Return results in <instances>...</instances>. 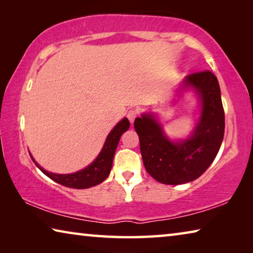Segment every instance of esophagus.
Returning <instances> with one entry per match:
<instances>
[{"label": "esophagus", "instance_id": "obj_1", "mask_svg": "<svg viewBox=\"0 0 253 253\" xmlns=\"http://www.w3.org/2000/svg\"><path fill=\"white\" fill-rule=\"evenodd\" d=\"M138 116V111H137L136 109H129L128 110V113H127V118L129 119V122L130 123H132L135 121V118Z\"/></svg>", "mask_w": 253, "mask_h": 253}]
</instances>
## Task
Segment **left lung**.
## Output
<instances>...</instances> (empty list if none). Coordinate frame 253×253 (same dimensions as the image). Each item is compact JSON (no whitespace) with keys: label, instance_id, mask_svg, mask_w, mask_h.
<instances>
[{"label":"left lung","instance_id":"left-lung-1","mask_svg":"<svg viewBox=\"0 0 253 253\" xmlns=\"http://www.w3.org/2000/svg\"><path fill=\"white\" fill-rule=\"evenodd\" d=\"M184 84L195 88L202 99V115L190 138L169 142L152 115H143L134 122L147 173L170 185L200 177L212 164L224 136V109L216 77L210 70L196 71L188 75Z\"/></svg>","mask_w":253,"mask_h":253}]
</instances>
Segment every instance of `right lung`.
Instances as JSON below:
<instances>
[{"instance_id": "add662e5", "label": "right lung", "mask_w": 253, "mask_h": 253, "mask_svg": "<svg viewBox=\"0 0 253 253\" xmlns=\"http://www.w3.org/2000/svg\"><path fill=\"white\" fill-rule=\"evenodd\" d=\"M129 121L127 118H124L122 122H119L107 137L104 147L98 157L88 168L81 169L79 172L72 174L50 173L38 165V163L34 160L33 162L42 173H44L52 181L61 184L63 186L72 188H88L95 186L108 177L119 139H121L123 132H125L129 128Z\"/></svg>"}]
</instances>
